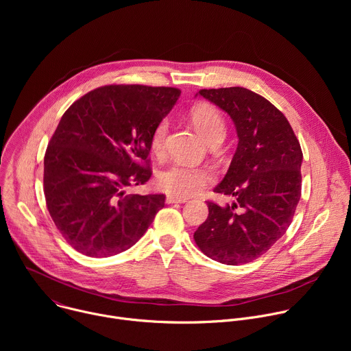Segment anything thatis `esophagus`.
I'll return each instance as SVG.
<instances>
[{"label":"esophagus","mask_w":351,"mask_h":351,"mask_svg":"<svg viewBox=\"0 0 351 351\" xmlns=\"http://www.w3.org/2000/svg\"><path fill=\"white\" fill-rule=\"evenodd\" d=\"M187 198L186 197H178V195H168L167 197V203L168 204H173V203H186Z\"/></svg>","instance_id":"obj_1"}]
</instances>
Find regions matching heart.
Returning <instances> with one entry per match:
<instances>
[{
    "label": "heart",
    "mask_w": 351,
    "mask_h": 351,
    "mask_svg": "<svg viewBox=\"0 0 351 351\" xmlns=\"http://www.w3.org/2000/svg\"><path fill=\"white\" fill-rule=\"evenodd\" d=\"M191 121L202 136L210 141L215 137H223L225 121L219 110L211 104H197L190 111ZM168 121L161 119L153 129L149 137V148L154 154L164 152L165 138L168 134ZM215 179L214 171L208 167H190L184 164H173L160 172V187L172 195L186 197L198 193Z\"/></svg>",
    "instance_id": "b5f03b06"
}]
</instances>
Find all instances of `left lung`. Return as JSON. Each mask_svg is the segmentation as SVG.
<instances>
[{"label":"left lung","mask_w":351,"mask_h":351,"mask_svg":"<svg viewBox=\"0 0 351 351\" xmlns=\"http://www.w3.org/2000/svg\"><path fill=\"white\" fill-rule=\"evenodd\" d=\"M198 94L232 118L239 143L228 173L214 189L234 197V203L208 202V218L194 232V241L221 264L252 263L293 221L302 195V147L286 117L263 95L244 87Z\"/></svg>","instance_id":"left-lung-1"}]
</instances>
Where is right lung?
<instances>
[{
    "mask_svg": "<svg viewBox=\"0 0 351 351\" xmlns=\"http://www.w3.org/2000/svg\"><path fill=\"white\" fill-rule=\"evenodd\" d=\"M180 90L94 88L66 110L44 156V195L62 237L87 257L130 248L164 207V194H126L152 178L149 137Z\"/></svg>",
    "mask_w": 351,
    "mask_h": 351,
    "instance_id": "right-lung-1",
    "label": "right lung"
}]
</instances>
